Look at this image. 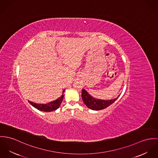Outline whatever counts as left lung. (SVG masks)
Returning <instances> with one entry per match:
<instances>
[{
    "label": "left lung",
    "mask_w": 158,
    "mask_h": 158,
    "mask_svg": "<svg viewBox=\"0 0 158 158\" xmlns=\"http://www.w3.org/2000/svg\"><path fill=\"white\" fill-rule=\"evenodd\" d=\"M118 98L111 100L98 99L92 97L84 88L82 90V99L83 100L84 103L86 105L88 108L93 110L98 111L106 108L108 106L112 104L118 99Z\"/></svg>",
    "instance_id": "8db88e82"
}]
</instances>
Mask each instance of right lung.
<instances>
[{
    "mask_svg": "<svg viewBox=\"0 0 158 158\" xmlns=\"http://www.w3.org/2000/svg\"><path fill=\"white\" fill-rule=\"evenodd\" d=\"M65 91V89L63 90L62 95L61 96V97L59 98L56 101H54L53 102H49L48 104H37L36 103H34V102H31L30 101H28V102L33 106H34L35 108H37V110H40V111H45V112H50V111H55L56 110H57L60 106L61 102L63 101L64 96V95L63 94H64Z\"/></svg>",
    "mask_w": 158,
    "mask_h": 158,
    "instance_id": "add662e5",
    "label": "right lung"
}]
</instances>
